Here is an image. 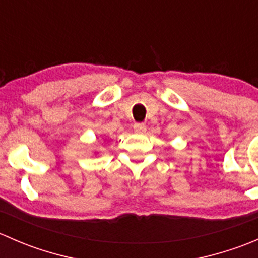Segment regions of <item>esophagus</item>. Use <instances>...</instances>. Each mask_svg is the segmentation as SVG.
Segmentation results:
<instances>
[{
    "label": "esophagus",
    "instance_id": "obj_1",
    "mask_svg": "<svg viewBox=\"0 0 258 258\" xmlns=\"http://www.w3.org/2000/svg\"><path fill=\"white\" fill-rule=\"evenodd\" d=\"M134 130L137 134H145L146 132V124L145 123H135Z\"/></svg>",
    "mask_w": 258,
    "mask_h": 258
}]
</instances>
